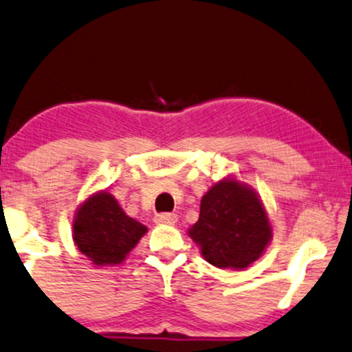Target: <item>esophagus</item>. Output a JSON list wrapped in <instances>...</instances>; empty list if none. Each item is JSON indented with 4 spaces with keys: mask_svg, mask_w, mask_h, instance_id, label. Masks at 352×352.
<instances>
[{
    "mask_svg": "<svg viewBox=\"0 0 352 352\" xmlns=\"http://www.w3.org/2000/svg\"><path fill=\"white\" fill-rule=\"evenodd\" d=\"M177 220V217L175 213H160L156 214L154 221L160 223V225H175Z\"/></svg>",
    "mask_w": 352,
    "mask_h": 352,
    "instance_id": "1",
    "label": "esophagus"
}]
</instances>
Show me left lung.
<instances>
[{
	"mask_svg": "<svg viewBox=\"0 0 352 352\" xmlns=\"http://www.w3.org/2000/svg\"><path fill=\"white\" fill-rule=\"evenodd\" d=\"M190 236L218 268H245L258 260L272 238L262 203L245 184L223 179L203 196Z\"/></svg>",
	"mask_w": 352,
	"mask_h": 352,
	"instance_id": "8db88e82",
	"label": "left lung"
}]
</instances>
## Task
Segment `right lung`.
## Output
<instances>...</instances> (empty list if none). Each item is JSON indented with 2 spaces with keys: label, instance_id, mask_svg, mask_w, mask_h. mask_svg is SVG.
<instances>
[{
  "label": "right lung",
  "instance_id": "obj_1",
  "mask_svg": "<svg viewBox=\"0 0 352 352\" xmlns=\"http://www.w3.org/2000/svg\"><path fill=\"white\" fill-rule=\"evenodd\" d=\"M146 232V226L127 217L107 191L87 199L74 221L75 243L96 265L122 262Z\"/></svg>",
  "mask_w": 352,
  "mask_h": 352
}]
</instances>
